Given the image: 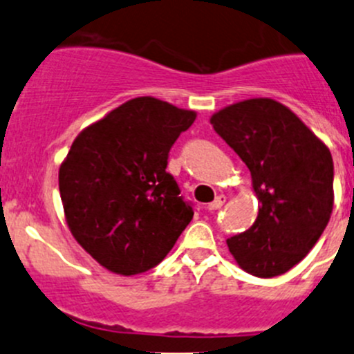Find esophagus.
Returning <instances> with one entry per match:
<instances>
[{
    "label": "esophagus",
    "mask_w": 354,
    "mask_h": 354,
    "mask_svg": "<svg viewBox=\"0 0 354 354\" xmlns=\"http://www.w3.org/2000/svg\"><path fill=\"white\" fill-rule=\"evenodd\" d=\"M224 202H226V197H224V195H219V197H216V200H214L212 203H209V207H207V209H209V210H219L221 207L224 205Z\"/></svg>",
    "instance_id": "obj_1"
}]
</instances>
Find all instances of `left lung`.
Listing matches in <instances>:
<instances>
[{
  "mask_svg": "<svg viewBox=\"0 0 354 354\" xmlns=\"http://www.w3.org/2000/svg\"><path fill=\"white\" fill-rule=\"evenodd\" d=\"M210 123L246 164L260 202L253 226L227 238L230 252L253 276H281L313 248L330 219V151L274 99L236 102Z\"/></svg>",
  "mask_w": 354,
  "mask_h": 354,
  "instance_id": "obj_1",
  "label": "left lung"
}]
</instances>
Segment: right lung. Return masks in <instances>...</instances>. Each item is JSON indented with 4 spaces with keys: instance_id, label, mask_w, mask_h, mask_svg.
Segmentation results:
<instances>
[{
    "instance_id": "add662e5",
    "label": "right lung",
    "mask_w": 354,
    "mask_h": 354,
    "mask_svg": "<svg viewBox=\"0 0 354 354\" xmlns=\"http://www.w3.org/2000/svg\"><path fill=\"white\" fill-rule=\"evenodd\" d=\"M194 111L137 97L85 128L59 167L75 240L111 272L133 276L162 262L194 217L166 171Z\"/></svg>"
}]
</instances>
